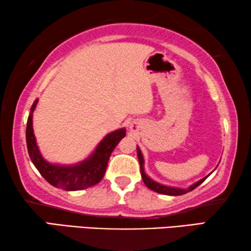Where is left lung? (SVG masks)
Instances as JSON below:
<instances>
[{
	"mask_svg": "<svg viewBox=\"0 0 251 251\" xmlns=\"http://www.w3.org/2000/svg\"><path fill=\"white\" fill-rule=\"evenodd\" d=\"M137 154H138L139 163H140V171H141V176H142L143 182H145V184L148 188L151 189V190L155 191V192H158V194H162V195H167V196H181V195H184L189 191H192L194 189H196L198 186H200V184L202 183L204 180H206L209 176V175L207 176H204V178L199 180V181H197L196 183L191 184V186L189 187L188 189L164 186V184H161V183H159L157 181H154V180H152L147 176V174L145 172V159H143L142 152H141V150L139 149V147H137Z\"/></svg>",
	"mask_w": 251,
	"mask_h": 251,
	"instance_id": "left-lung-1",
	"label": "left lung"
}]
</instances>
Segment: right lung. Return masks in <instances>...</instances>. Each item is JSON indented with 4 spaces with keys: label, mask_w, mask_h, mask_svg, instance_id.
Wrapping results in <instances>:
<instances>
[{
    "label": "right lung",
    "mask_w": 251,
    "mask_h": 251,
    "mask_svg": "<svg viewBox=\"0 0 251 251\" xmlns=\"http://www.w3.org/2000/svg\"><path fill=\"white\" fill-rule=\"evenodd\" d=\"M36 104H38V100H35L32 104L30 116L27 118L26 146L28 155L41 176L52 186L67 191L82 190V189L92 187L100 182L105 174L111 153L118 143L121 141V139L126 137V129H118L106 134L91 155L83 161L72 164V166L53 164L43 159L42 154L40 153L39 147L36 145L32 125L33 111Z\"/></svg>",
    "instance_id": "1"
}]
</instances>
